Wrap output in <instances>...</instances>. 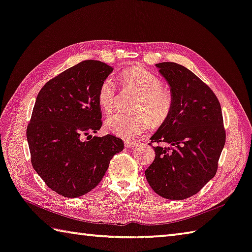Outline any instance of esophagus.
<instances>
[{
  "label": "esophagus",
  "instance_id": "34e87169",
  "mask_svg": "<svg viewBox=\"0 0 252 252\" xmlns=\"http://www.w3.org/2000/svg\"><path fill=\"white\" fill-rule=\"evenodd\" d=\"M125 145H126V148H127V149H131V148H134L135 145H138V143H136V142L125 141Z\"/></svg>",
  "mask_w": 252,
  "mask_h": 252
}]
</instances>
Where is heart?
Here are the masks:
<instances>
[{"instance_id":"b5f03b06","label":"heart","mask_w":252,"mask_h":252,"mask_svg":"<svg viewBox=\"0 0 252 252\" xmlns=\"http://www.w3.org/2000/svg\"><path fill=\"white\" fill-rule=\"evenodd\" d=\"M119 78L123 88L134 90L139 95L132 108L134 113L116 112L108 117L106 127L110 133L123 139H134L153 126H162L170 119L174 95L170 89L162 86V80L157 75L143 67L132 66L123 69ZM117 94L118 88L112 77L104 78L97 93L98 104L104 112L114 110Z\"/></svg>"}]
</instances>
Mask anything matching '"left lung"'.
Segmentation results:
<instances>
[{
    "label": "left lung",
    "instance_id": "obj_1",
    "mask_svg": "<svg viewBox=\"0 0 252 252\" xmlns=\"http://www.w3.org/2000/svg\"><path fill=\"white\" fill-rule=\"evenodd\" d=\"M157 66L171 86L174 109L151 138L150 145H158L145 177L158 195L182 200L197 194L215 176L226 130L219 100L204 81L176 63Z\"/></svg>",
    "mask_w": 252,
    "mask_h": 252
}]
</instances>
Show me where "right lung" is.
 Wrapping results in <instances>:
<instances>
[{
	"label": "right lung",
	"mask_w": 252,
	"mask_h": 252,
	"mask_svg": "<svg viewBox=\"0 0 252 252\" xmlns=\"http://www.w3.org/2000/svg\"><path fill=\"white\" fill-rule=\"evenodd\" d=\"M112 70L87 59L48 80L36 98L26 130L31 162L45 184L63 197L93 190L113 155L125 148L114 135H90L102 126L97 93Z\"/></svg>",
	"instance_id": "right-lung-1"
}]
</instances>
